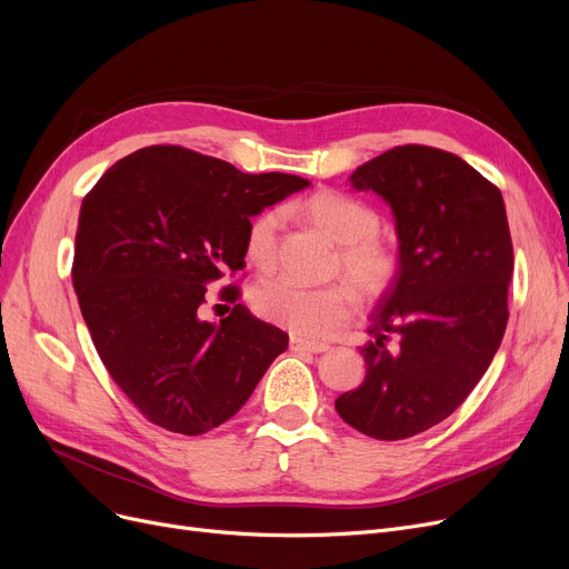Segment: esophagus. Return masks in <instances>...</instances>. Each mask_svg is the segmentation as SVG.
Masks as SVG:
<instances>
[{
    "label": "esophagus",
    "mask_w": 569,
    "mask_h": 569,
    "mask_svg": "<svg viewBox=\"0 0 569 569\" xmlns=\"http://www.w3.org/2000/svg\"><path fill=\"white\" fill-rule=\"evenodd\" d=\"M327 343L322 341H309V339H302V337H290V350L295 352H325Z\"/></svg>",
    "instance_id": "34e87169"
}]
</instances>
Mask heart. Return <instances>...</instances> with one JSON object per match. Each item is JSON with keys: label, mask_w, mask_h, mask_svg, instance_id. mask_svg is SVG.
Returning <instances> with one entry per match:
<instances>
[{"label": "heart", "mask_w": 569, "mask_h": 569, "mask_svg": "<svg viewBox=\"0 0 569 569\" xmlns=\"http://www.w3.org/2000/svg\"><path fill=\"white\" fill-rule=\"evenodd\" d=\"M307 221L335 239L339 247L337 272H343L367 300H380L392 290L401 274V256L392 242L378 234L380 217L360 198L322 189L297 207ZM281 217L274 209L256 214L244 234L247 260L267 272L277 260ZM352 284V286H353ZM351 286V287H352ZM348 281L307 288L286 277L264 279L253 288L256 313L286 330L320 339L339 330L357 311V293Z\"/></svg>", "instance_id": "b5f03b06"}]
</instances>
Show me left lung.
<instances>
[{"instance_id": "left-lung-1", "label": "left lung", "mask_w": 569, "mask_h": 569, "mask_svg": "<svg viewBox=\"0 0 569 569\" xmlns=\"http://www.w3.org/2000/svg\"><path fill=\"white\" fill-rule=\"evenodd\" d=\"M390 202L401 274L371 313L365 382L337 399L341 420L378 440L450 417L502 341L515 251L496 184L445 149H387L350 174Z\"/></svg>"}]
</instances>
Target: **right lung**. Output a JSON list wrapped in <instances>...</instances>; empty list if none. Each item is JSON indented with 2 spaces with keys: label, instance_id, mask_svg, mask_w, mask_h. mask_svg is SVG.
I'll list each match as a JSON object with an SVG mask.
<instances>
[{
  "label": "right lung",
  "instance_id": "obj_1",
  "mask_svg": "<svg viewBox=\"0 0 569 569\" xmlns=\"http://www.w3.org/2000/svg\"><path fill=\"white\" fill-rule=\"evenodd\" d=\"M309 187L283 172L247 174L179 144L119 159L82 200L73 288L101 362L144 420L200 436L247 403L288 335L239 305L200 318L207 286L244 267L249 219Z\"/></svg>",
  "mask_w": 569,
  "mask_h": 569
}]
</instances>
